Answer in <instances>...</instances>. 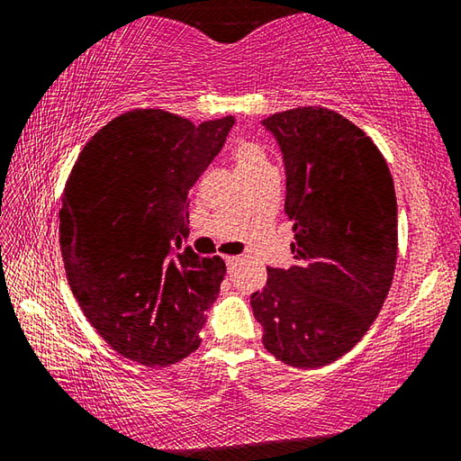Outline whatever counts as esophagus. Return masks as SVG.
Masks as SVG:
<instances>
[{"mask_svg": "<svg viewBox=\"0 0 461 461\" xmlns=\"http://www.w3.org/2000/svg\"><path fill=\"white\" fill-rule=\"evenodd\" d=\"M223 262H225V267H228V272H231L233 267L240 262V258L238 256H223Z\"/></svg>", "mask_w": 461, "mask_h": 461, "instance_id": "34e87169", "label": "esophagus"}]
</instances>
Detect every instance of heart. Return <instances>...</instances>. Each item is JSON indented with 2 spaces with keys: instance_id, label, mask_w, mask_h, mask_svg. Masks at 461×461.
Wrapping results in <instances>:
<instances>
[{
  "instance_id": "obj_1",
  "label": "heart",
  "mask_w": 461,
  "mask_h": 461,
  "mask_svg": "<svg viewBox=\"0 0 461 461\" xmlns=\"http://www.w3.org/2000/svg\"><path fill=\"white\" fill-rule=\"evenodd\" d=\"M231 160L236 165L238 175L249 181L260 175L272 173V165L267 150L260 142H256L252 138H238L231 146Z\"/></svg>"
}]
</instances>
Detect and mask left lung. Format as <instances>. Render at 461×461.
<instances>
[{"mask_svg":"<svg viewBox=\"0 0 461 461\" xmlns=\"http://www.w3.org/2000/svg\"><path fill=\"white\" fill-rule=\"evenodd\" d=\"M285 156L291 268H267L252 294L264 348L294 368L348 354L378 317L399 249L396 193L384 156L341 113L307 105L264 120Z\"/></svg>","mask_w":461,"mask_h":461,"instance_id":"left-lung-1","label":"left lung"}]
</instances>
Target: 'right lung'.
<instances>
[{"instance_id":"add662e5","label":"right lung","mask_w":461,"mask_h":461,"mask_svg":"<svg viewBox=\"0 0 461 461\" xmlns=\"http://www.w3.org/2000/svg\"><path fill=\"white\" fill-rule=\"evenodd\" d=\"M233 115L194 126L131 109L91 136L62 191L60 249L85 317L112 349L170 366L199 348L225 262L181 249L186 194L221 150Z\"/></svg>"}]
</instances>
